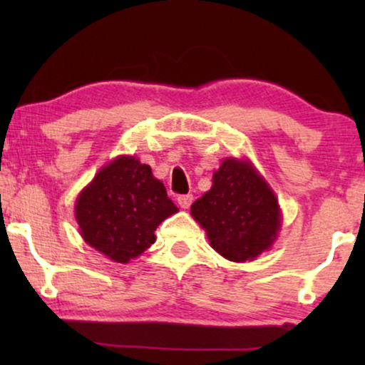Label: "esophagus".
<instances>
[{"mask_svg":"<svg viewBox=\"0 0 365 365\" xmlns=\"http://www.w3.org/2000/svg\"><path fill=\"white\" fill-rule=\"evenodd\" d=\"M178 204L184 209H187L192 204V194H182V196L178 197Z\"/></svg>","mask_w":365,"mask_h":365,"instance_id":"esophagus-1","label":"esophagus"}]
</instances>
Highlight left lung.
I'll list each match as a JSON object with an SVG mask.
<instances>
[{
	"label": "left lung",
	"mask_w": 365,
	"mask_h": 365,
	"mask_svg": "<svg viewBox=\"0 0 365 365\" xmlns=\"http://www.w3.org/2000/svg\"><path fill=\"white\" fill-rule=\"evenodd\" d=\"M209 242L229 261H252L271 247L281 226L277 199L247 161L226 159L212 187L191 206Z\"/></svg>",
	"instance_id": "8db88e82"
}]
</instances>
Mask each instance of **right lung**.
<instances>
[{
  "label": "right lung",
  "instance_id": "obj_1",
  "mask_svg": "<svg viewBox=\"0 0 365 365\" xmlns=\"http://www.w3.org/2000/svg\"><path fill=\"white\" fill-rule=\"evenodd\" d=\"M174 212L178 207L151 168L126 156L103 168L76 201L84 241L116 262L146 251L156 227Z\"/></svg>",
  "mask_w": 365,
  "mask_h": 365
}]
</instances>
